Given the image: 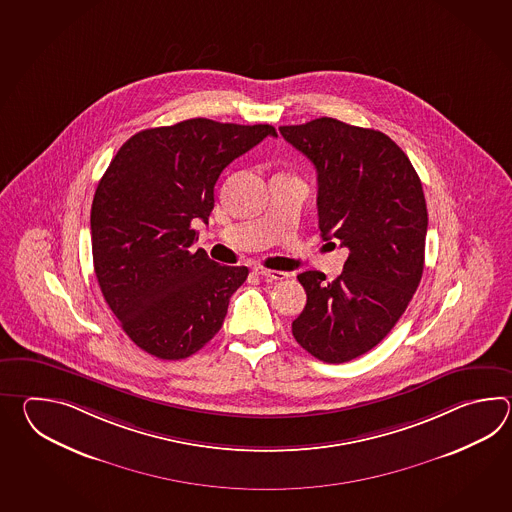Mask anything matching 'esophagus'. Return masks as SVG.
Segmentation results:
<instances>
[{"label":"esophagus","instance_id":"1","mask_svg":"<svg viewBox=\"0 0 512 512\" xmlns=\"http://www.w3.org/2000/svg\"><path fill=\"white\" fill-rule=\"evenodd\" d=\"M254 272L256 274H260L263 278H271V280H283V278H287L289 274L283 271H271V269H265V267H260V265H256L254 267Z\"/></svg>","mask_w":512,"mask_h":512}]
</instances>
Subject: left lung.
<instances>
[{
    "mask_svg": "<svg viewBox=\"0 0 512 512\" xmlns=\"http://www.w3.org/2000/svg\"><path fill=\"white\" fill-rule=\"evenodd\" d=\"M280 133L315 164L324 240L349 249L333 282L324 272L298 274L307 304L293 335L316 359L342 364L375 348L419 287L428 227L423 185L382 131L322 117Z\"/></svg>",
    "mask_w": 512,
    "mask_h": 512,
    "instance_id": "8db88e82",
    "label": "left lung"
}]
</instances>
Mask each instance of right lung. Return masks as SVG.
<instances>
[{"mask_svg":"<svg viewBox=\"0 0 512 512\" xmlns=\"http://www.w3.org/2000/svg\"><path fill=\"white\" fill-rule=\"evenodd\" d=\"M269 124L188 119L135 133L98 181L91 205L93 265L104 300L124 333L146 353L186 359L218 333L247 267L194 251L214 208V186Z\"/></svg>","mask_w":512,"mask_h":512,"instance_id":"add662e5","label":"right lung"}]
</instances>
